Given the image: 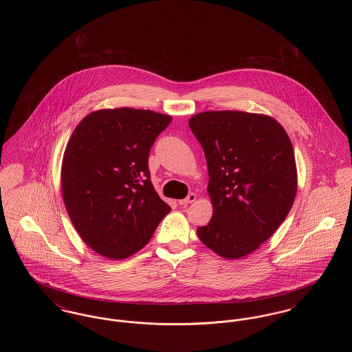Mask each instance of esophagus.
I'll use <instances>...</instances> for the list:
<instances>
[{
  "mask_svg": "<svg viewBox=\"0 0 352 352\" xmlns=\"http://www.w3.org/2000/svg\"><path fill=\"white\" fill-rule=\"evenodd\" d=\"M197 201V195L195 194H190L187 198H184L182 201H178V203L181 204V206H186V204H188V203H192V201Z\"/></svg>",
  "mask_w": 352,
  "mask_h": 352,
  "instance_id": "34e87169",
  "label": "esophagus"
}]
</instances>
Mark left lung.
I'll return each instance as SVG.
<instances>
[{
	"instance_id": "obj_1",
	"label": "left lung",
	"mask_w": 352,
	"mask_h": 352,
	"mask_svg": "<svg viewBox=\"0 0 352 352\" xmlns=\"http://www.w3.org/2000/svg\"><path fill=\"white\" fill-rule=\"evenodd\" d=\"M190 129L204 151L212 218L197 234L220 257L256 251L277 231L297 194L292 141L273 118L241 111H206Z\"/></svg>"
}]
</instances>
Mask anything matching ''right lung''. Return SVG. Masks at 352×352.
Instances as JSON below:
<instances>
[{
  "label": "right lung",
  "mask_w": 352,
  "mask_h": 352,
  "mask_svg": "<svg viewBox=\"0 0 352 352\" xmlns=\"http://www.w3.org/2000/svg\"><path fill=\"white\" fill-rule=\"evenodd\" d=\"M170 121L146 109H99L72 132L62 161V195L76 232L92 251L126 258L149 243L170 212L148 168L151 145Z\"/></svg>",
  "instance_id": "add662e5"
}]
</instances>
